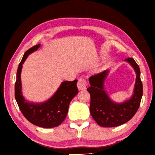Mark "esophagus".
<instances>
[{
    "label": "esophagus",
    "instance_id": "esophagus-1",
    "mask_svg": "<svg viewBox=\"0 0 155 155\" xmlns=\"http://www.w3.org/2000/svg\"><path fill=\"white\" fill-rule=\"evenodd\" d=\"M77 86L79 91H82V90H85L86 89V86H87V83L86 81L84 80V79L80 78L79 79V80L78 81Z\"/></svg>",
    "mask_w": 155,
    "mask_h": 155
}]
</instances>
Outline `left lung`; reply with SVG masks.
<instances>
[{
	"label": "left lung",
	"instance_id": "1",
	"mask_svg": "<svg viewBox=\"0 0 155 155\" xmlns=\"http://www.w3.org/2000/svg\"><path fill=\"white\" fill-rule=\"evenodd\" d=\"M124 61L134 69L136 80L131 97L122 103L113 101L104 89V81L110 70H106L89 78L91 86L87 89L90 93V112L99 126L105 127L118 126L126 123L137 112L143 96V85L139 67L134 58Z\"/></svg>",
	"mask_w": 155,
	"mask_h": 155
}]
</instances>
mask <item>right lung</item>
Instances as JSON below:
<instances>
[{
  "mask_svg": "<svg viewBox=\"0 0 155 155\" xmlns=\"http://www.w3.org/2000/svg\"><path fill=\"white\" fill-rule=\"evenodd\" d=\"M40 46V44L37 45L26 51L18 66L15 84V99L21 113L29 122L39 127L51 128L58 126L66 118L70 102L78 93V80L62 82L54 95L44 102L34 103L26 100L22 94V65L28 56Z\"/></svg>",
  "mask_w": 155,
  "mask_h": 155,
  "instance_id": "right-lung-1",
  "label": "right lung"
}]
</instances>
